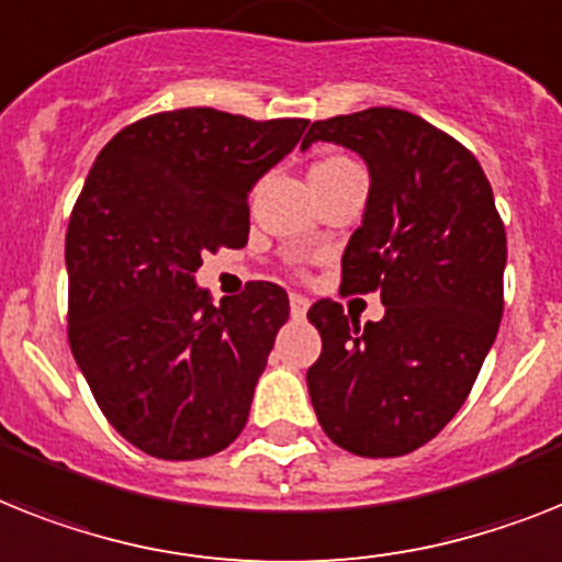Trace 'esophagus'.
I'll return each instance as SVG.
<instances>
[{"label": "esophagus", "mask_w": 562, "mask_h": 562, "mask_svg": "<svg viewBox=\"0 0 562 562\" xmlns=\"http://www.w3.org/2000/svg\"><path fill=\"white\" fill-rule=\"evenodd\" d=\"M307 310H310V301L304 299V295H295V292H292V295H290L292 318H304V315H307Z\"/></svg>", "instance_id": "34e87169"}]
</instances>
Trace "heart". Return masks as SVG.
<instances>
[{
    "label": "heart",
    "instance_id": "b5f03b06",
    "mask_svg": "<svg viewBox=\"0 0 562 562\" xmlns=\"http://www.w3.org/2000/svg\"><path fill=\"white\" fill-rule=\"evenodd\" d=\"M338 160H341V157H333V160H324V164H338ZM322 166V164H318Z\"/></svg>",
    "mask_w": 562,
    "mask_h": 562
}]
</instances>
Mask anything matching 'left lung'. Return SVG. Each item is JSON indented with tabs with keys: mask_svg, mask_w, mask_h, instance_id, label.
I'll list each match as a JSON object with an SVG mask.
<instances>
[{
	"mask_svg": "<svg viewBox=\"0 0 562 562\" xmlns=\"http://www.w3.org/2000/svg\"><path fill=\"white\" fill-rule=\"evenodd\" d=\"M315 140L368 164L341 290H379L384 315L361 327L336 301H315L307 318L322 356L307 370L310 402L338 448L402 457L453 419L497 338L505 226L476 157L411 111L318 120L301 148Z\"/></svg>",
	"mask_w": 562,
	"mask_h": 562,
	"instance_id": "left-lung-1",
	"label": "left lung"
}]
</instances>
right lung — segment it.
<instances>
[{
  "label": "right lung",
  "instance_id": "obj_1",
  "mask_svg": "<svg viewBox=\"0 0 562 562\" xmlns=\"http://www.w3.org/2000/svg\"><path fill=\"white\" fill-rule=\"evenodd\" d=\"M304 128L164 111L125 125L88 171L65 235L68 341L111 428L148 457H212L247 425L290 299L258 281L212 304L194 272L247 244L249 192Z\"/></svg>",
  "mask_w": 562,
  "mask_h": 562
}]
</instances>
